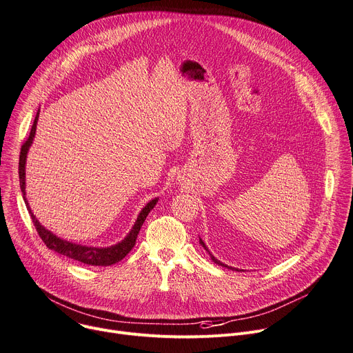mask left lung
I'll return each mask as SVG.
<instances>
[{
    "label": "left lung",
    "instance_id": "1",
    "mask_svg": "<svg viewBox=\"0 0 353 353\" xmlns=\"http://www.w3.org/2000/svg\"><path fill=\"white\" fill-rule=\"evenodd\" d=\"M200 244H201V245H203V247H204V248H205V251H208V250H207V247H205V244H204V243H203V241H201V239H200ZM210 255H211V254H210ZM211 260H213V261H214V263H216V264H219V265H223V267H227V265H224V264H223V263H220V261H219V260H217V258H214V256H213V255H211ZM227 268H230V270H234V268H231V267H227ZM237 271H239V270H237Z\"/></svg>",
    "mask_w": 353,
    "mask_h": 353
}]
</instances>
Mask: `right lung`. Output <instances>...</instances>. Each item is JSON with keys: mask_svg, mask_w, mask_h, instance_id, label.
<instances>
[{"mask_svg": "<svg viewBox=\"0 0 353 353\" xmlns=\"http://www.w3.org/2000/svg\"><path fill=\"white\" fill-rule=\"evenodd\" d=\"M37 121H38V113L35 116V121H34V125L31 128L30 136L27 137L26 142H23V145L21 146V153H19V166H18L19 185H21V192H22L23 200H26L27 205H28V203H27V199H26V159H27L28 149H30V146L32 143V139L35 136ZM156 203H157V199H154L150 203H148L145 205V208L140 211V214H139V217H137L132 231L128 234V237L123 241H121L119 244H116V245L108 247V248L85 247V245H78V244H74V243L61 240L57 236H54L51 231L43 228L39 224V221L35 219V216L31 213V208L30 207H28V210H30L32 223H34V225H35V228L38 231V236L41 237L43 244L48 247L50 250H54L55 252L62 254V255L70 258V260H77V261H81V263L88 264V265H103V267H106V265H112V264H114L117 261L123 260V258L129 254V251L136 244V239H137V234L140 231V227L143 225L148 214L150 213V210L156 205Z\"/></svg>", "mask_w": 353, "mask_h": 353, "instance_id": "1", "label": "right lung"}]
</instances>
